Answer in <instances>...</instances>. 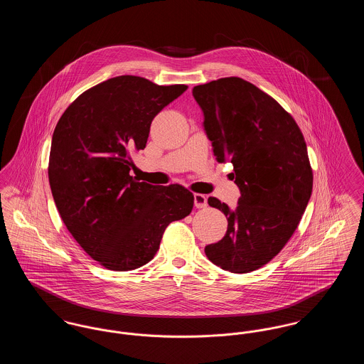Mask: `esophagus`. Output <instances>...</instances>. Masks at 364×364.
I'll use <instances>...</instances> for the list:
<instances>
[{
    "instance_id": "obj_1",
    "label": "esophagus",
    "mask_w": 364,
    "mask_h": 364,
    "mask_svg": "<svg viewBox=\"0 0 364 364\" xmlns=\"http://www.w3.org/2000/svg\"><path fill=\"white\" fill-rule=\"evenodd\" d=\"M193 203H195V208H205L208 206V198L202 193H195L193 195Z\"/></svg>"
}]
</instances>
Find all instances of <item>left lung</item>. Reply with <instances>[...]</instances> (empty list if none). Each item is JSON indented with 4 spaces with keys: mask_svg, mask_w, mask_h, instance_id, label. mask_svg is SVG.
<instances>
[{
    "mask_svg": "<svg viewBox=\"0 0 364 364\" xmlns=\"http://www.w3.org/2000/svg\"><path fill=\"white\" fill-rule=\"evenodd\" d=\"M218 162H232L239 205L210 196L228 218L225 236L205 247L208 259L230 273L269 263L292 237L312 192L304 136L274 98L242 77L193 87Z\"/></svg>",
    "mask_w": 364,
    "mask_h": 364,
    "instance_id": "left-lung-1",
    "label": "left lung"
}]
</instances>
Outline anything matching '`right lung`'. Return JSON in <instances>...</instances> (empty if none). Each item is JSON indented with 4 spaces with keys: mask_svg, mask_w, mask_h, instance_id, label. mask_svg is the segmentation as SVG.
I'll list each match as a JSON object with an SVG mask.
<instances>
[{
    "mask_svg": "<svg viewBox=\"0 0 364 364\" xmlns=\"http://www.w3.org/2000/svg\"><path fill=\"white\" fill-rule=\"evenodd\" d=\"M187 88L112 77L80 94L55 125L48 168L54 203L73 239L109 270L150 262L166 226L193 208L183 186H151L129 173L131 151L146 147L153 119Z\"/></svg>",
    "mask_w": 364,
    "mask_h": 364,
    "instance_id": "right-lung-1",
    "label": "right lung"
}]
</instances>
